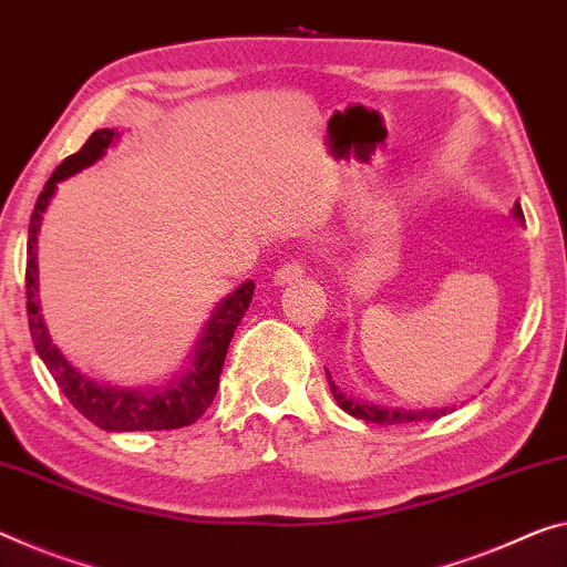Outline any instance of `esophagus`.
I'll return each instance as SVG.
<instances>
[{
  "label": "esophagus",
  "mask_w": 567,
  "mask_h": 567,
  "mask_svg": "<svg viewBox=\"0 0 567 567\" xmlns=\"http://www.w3.org/2000/svg\"><path fill=\"white\" fill-rule=\"evenodd\" d=\"M303 274H307V264H301V260H286L281 268H276L274 284L276 286H286V284L301 281Z\"/></svg>",
  "instance_id": "obj_1"
}]
</instances>
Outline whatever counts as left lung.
<instances>
[{
	"mask_svg": "<svg viewBox=\"0 0 567 567\" xmlns=\"http://www.w3.org/2000/svg\"><path fill=\"white\" fill-rule=\"evenodd\" d=\"M515 220L525 223V215H522V207L519 203L515 205ZM327 378H329V388H332V395L337 400V405L342 408L344 413H350L354 417H360V421H368V423H378V425H398V423H417V421H433V417H441L449 413V408H441V411H403V408H382V405H374L368 403V400H357L344 395L342 390L334 385L332 374L327 370Z\"/></svg>",
	"mask_w": 567,
	"mask_h": 567,
	"instance_id": "obj_1",
	"label": "left lung"
}]
</instances>
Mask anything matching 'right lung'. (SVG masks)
I'll list each match as a JSON object with an SVG mask.
<instances>
[{
  "label": "right lung",
  "mask_w": 567,
  "mask_h": 567,
  "mask_svg": "<svg viewBox=\"0 0 567 567\" xmlns=\"http://www.w3.org/2000/svg\"><path fill=\"white\" fill-rule=\"evenodd\" d=\"M118 134L113 128H99L89 136V142L63 159V164L52 172V177L45 182L42 193L34 205L30 217V238H28V271H24V286H28V319L30 334L38 350L40 360L45 362L52 380L58 382L60 393L71 400L73 408L83 417H89L93 425L103 431H172L185 429L195 423L207 408L220 385V372L228 354L230 339L238 329L243 313L250 307L254 299V281L238 286L230 296L217 303L213 317L203 327V337L197 339L193 350V362L189 370L177 380H169L164 388H118L106 385L75 370L65 354L52 344L45 319L40 313L38 299V233L42 223V213L48 210L50 197L55 195L58 182H63L71 174L91 167L99 162L111 142H116Z\"/></svg>",
  "instance_id": "right-lung-1"
}]
</instances>
